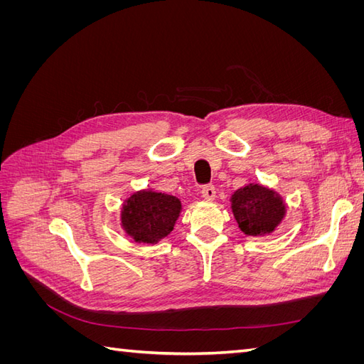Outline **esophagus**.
I'll use <instances>...</instances> for the list:
<instances>
[{
	"label": "esophagus",
	"mask_w": 364,
	"mask_h": 364,
	"mask_svg": "<svg viewBox=\"0 0 364 364\" xmlns=\"http://www.w3.org/2000/svg\"><path fill=\"white\" fill-rule=\"evenodd\" d=\"M215 186L214 185H206L202 188V196L203 199L208 200V202H213L215 199Z\"/></svg>",
	"instance_id": "esophagus-1"
}]
</instances>
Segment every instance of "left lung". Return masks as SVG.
Returning a JSON list of instances; mask_svg holds the SVG:
<instances>
[{"mask_svg": "<svg viewBox=\"0 0 364 364\" xmlns=\"http://www.w3.org/2000/svg\"><path fill=\"white\" fill-rule=\"evenodd\" d=\"M230 209L246 235L267 237L282 223L287 203L277 190L261 183H247L230 196Z\"/></svg>", "mask_w": 364, "mask_h": 364, "instance_id": "left-lung-1", "label": "left lung"}]
</instances>
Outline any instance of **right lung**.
Masks as SVG:
<instances>
[{
	"label": "right lung",
	"instance_id": "add662e5",
	"mask_svg": "<svg viewBox=\"0 0 364 364\" xmlns=\"http://www.w3.org/2000/svg\"><path fill=\"white\" fill-rule=\"evenodd\" d=\"M181 213L182 203L178 197L146 188L132 193L123 202L119 222L136 243L158 245L171 234Z\"/></svg>",
	"mask_w": 364,
	"mask_h": 364
}]
</instances>
